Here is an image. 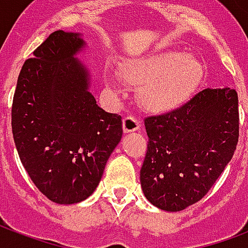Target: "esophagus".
Wrapping results in <instances>:
<instances>
[{
    "label": "esophagus",
    "mask_w": 248,
    "mask_h": 248,
    "mask_svg": "<svg viewBox=\"0 0 248 248\" xmlns=\"http://www.w3.org/2000/svg\"><path fill=\"white\" fill-rule=\"evenodd\" d=\"M122 127H124V134H130V132L138 131V130H139L140 122L139 120H136L135 117H124V121H122Z\"/></svg>",
    "instance_id": "esophagus-1"
}]
</instances>
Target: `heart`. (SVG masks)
I'll return each instance as SVG.
<instances>
[{
    "label": "heart",
    "instance_id": "b5f03b06",
    "mask_svg": "<svg viewBox=\"0 0 248 248\" xmlns=\"http://www.w3.org/2000/svg\"><path fill=\"white\" fill-rule=\"evenodd\" d=\"M124 82L139 87V100L153 113H167L184 105L203 81L200 60L181 50H165L124 60L120 65ZM107 82L116 85V77L107 73Z\"/></svg>",
    "mask_w": 248,
    "mask_h": 248
}]
</instances>
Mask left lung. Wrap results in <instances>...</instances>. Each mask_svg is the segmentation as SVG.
<instances>
[{"label":"left lung","instance_id":"8db88e82","mask_svg":"<svg viewBox=\"0 0 248 248\" xmlns=\"http://www.w3.org/2000/svg\"><path fill=\"white\" fill-rule=\"evenodd\" d=\"M144 124L149 138L140 170L144 196L163 211H181L211 189L234 155L238 95L227 86L208 87Z\"/></svg>","mask_w":248,"mask_h":248}]
</instances>
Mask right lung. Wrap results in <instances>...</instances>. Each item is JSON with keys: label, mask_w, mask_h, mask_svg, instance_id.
<instances>
[{"label": "right lung", "mask_w": 248, "mask_h": 248, "mask_svg": "<svg viewBox=\"0 0 248 248\" xmlns=\"http://www.w3.org/2000/svg\"><path fill=\"white\" fill-rule=\"evenodd\" d=\"M82 33L56 31L21 68L11 109L17 155L37 188L59 204L89 198L122 138V118L96 104L93 72L77 55Z\"/></svg>", "instance_id": "right-lung-1"}]
</instances>
